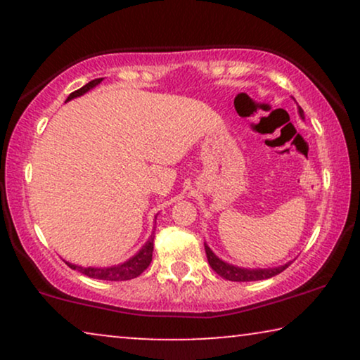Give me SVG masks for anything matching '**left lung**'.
<instances>
[{
    "mask_svg": "<svg viewBox=\"0 0 360 360\" xmlns=\"http://www.w3.org/2000/svg\"><path fill=\"white\" fill-rule=\"evenodd\" d=\"M298 112L302 116V120H304L303 110L298 106ZM205 250H206V257H208V262L211 265V269L214 270L216 274L221 275V277L226 280H231V282H255V280H265L270 277H275L280 272H283L285 269L288 267V264L280 265V267H274V269H244V267H236L233 264L224 262L221 260L218 255H216L213 250L208 248V244H205Z\"/></svg>",
    "mask_w": 360,
    "mask_h": 360,
    "instance_id": "1",
    "label": "left lung"
}]
</instances>
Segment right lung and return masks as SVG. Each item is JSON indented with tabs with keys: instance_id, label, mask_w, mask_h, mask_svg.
<instances>
[{
	"instance_id": "obj_1",
	"label": "right lung",
	"mask_w": 360,
	"mask_h": 360,
	"mask_svg": "<svg viewBox=\"0 0 360 360\" xmlns=\"http://www.w3.org/2000/svg\"><path fill=\"white\" fill-rule=\"evenodd\" d=\"M103 78H96V80H91L86 83L85 86H82L80 90L73 91L68 95L67 101L73 100V98L85 95L86 91H90L91 88H95L98 83H101ZM152 250H154V236H150V239L142 245V249L136 255H132L131 259H127L124 264L115 265V267H82V265H75L70 262H65L68 267L73 270H78L83 275L90 278L96 280H111V282H120V280H131L139 277V275L144 272V270L150 265L152 260Z\"/></svg>"
}]
</instances>
